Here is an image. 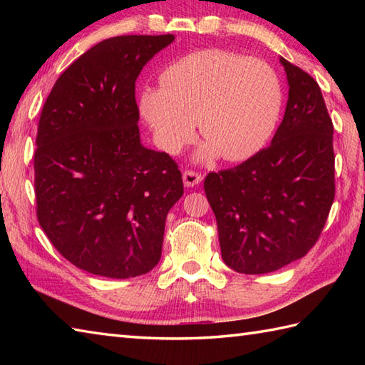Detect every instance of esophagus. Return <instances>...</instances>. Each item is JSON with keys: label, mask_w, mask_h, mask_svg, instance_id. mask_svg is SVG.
Instances as JSON below:
<instances>
[{"label": "esophagus", "mask_w": 365, "mask_h": 365, "mask_svg": "<svg viewBox=\"0 0 365 365\" xmlns=\"http://www.w3.org/2000/svg\"><path fill=\"white\" fill-rule=\"evenodd\" d=\"M200 182H202V175H200L199 173H195V170H185L183 173V183L185 187H196V185H199Z\"/></svg>", "instance_id": "obj_1"}]
</instances>
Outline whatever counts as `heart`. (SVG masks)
Wrapping results in <instances>:
<instances>
[{
    "label": "heart",
    "instance_id": "heart-1",
    "mask_svg": "<svg viewBox=\"0 0 365 365\" xmlns=\"http://www.w3.org/2000/svg\"><path fill=\"white\" fill-rule=\"evenodd\" d=\"M161 88H145L139 108L158 145L177 153L199 130L197 160L250 158L265 144L282 102L276 72L260 59L208 48L163 68Z\"/></svg>",
    "mask_w": 365,
    "mask_h": 365
}]
</instances>
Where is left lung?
Instances as JSON below:
<instances>
[{"instance_id":"1","label":"left lung","mask_w":365,"mask_h":365,"mask_svg":"<svg viewBox=\"0 0 365 365\" xmlns=\"http://www.w3.org/2000/svg\"><path fill=\"white\" fill-rule=\"evenodd\" d=\"M289 100L271 145L210 173L204 190L218 222L224 263L263 274L304 257L334 200L332 120L311 75L279 58Z\"/></svg>"}]
</instances>
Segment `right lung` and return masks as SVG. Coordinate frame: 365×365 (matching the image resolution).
<instances>
[{"label":"right lung","mask_w":365,"mask_h":365,"mask_svg":"<svg viewBox=\"0 0 365 365\" xmlns=\"http://www.w3.org/2000/svg\"><path fill=\"white\" fill-rule=\"evenodd\" d=\"M118 36L66 68L43 105L34 173L37 220L53 246L91 274L141 276L161 257L168 212L183 196L182 174L139 136L135 83L174 42Z\"/></svg>","instance_id":"right-lung-1"}]
</instances>
